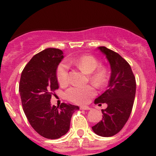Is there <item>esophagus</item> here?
<instances>
[{"label":"esophagus","instance_id":"esophagus-1","mask_svg":"<svg viewBox=\"0 0 156 156\" xmlns=\"http://www.w3.org/2000/svg\"><path fill=\"white\" fill-rule=\"evenodd\" d=\"M80 108H81V110H90V108L88 107V106H81Z\"/></svg>","mask_w":156,"mask_h":156}]
</instances>
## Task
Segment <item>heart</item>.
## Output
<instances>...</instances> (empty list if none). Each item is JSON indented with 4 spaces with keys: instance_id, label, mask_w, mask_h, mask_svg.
<instances>
[{
    "instance_id": "1",
    "label": "heart",
    "mask_w": 156,
    "mask_h": 156,
    "mask_svg": "<svg viewBox=\"0 0 156 156\" xmlns=\"http://www.w3.org/2000/svg\"><path fill=\"white\" fill-rule=\"evenodd\" d=\"M69 64H74L86 74H90V79L94 84L101 86L106 81V71L104 68L98 67V61L91 55H84L78 58L67 59ZM56 77L59 83L66 85L69 82V66L66 62H61L56 70ZM96 95V90L91 85L74 86L69 88L66 92V97L70 101L77 104H85L90 99Z\"/></svg>"
}]
</instances>
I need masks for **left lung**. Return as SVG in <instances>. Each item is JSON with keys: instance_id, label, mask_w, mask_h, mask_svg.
<instances>
[{"instance_id": "8db88e82", "label": "left lung", "mask_w": 156, "mask_h": 156, "mask_svg": "<svg viewBox=\"0 0 156 156\" xmlns=\"http://www.w3.org/2000/svg\"><path fill=\"white\" fill-rule=\"evenodd\" d=\"M106 56L111 69L108 88L94 101L95 104L106 103L102 109L103 119L92 127L96 134L108 137L119 133L128 120L133 108L136 94V80L128 62L119 53L99 47Z\"/></svg>"}]
</instances>
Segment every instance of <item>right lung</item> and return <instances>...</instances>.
Wrapping results in <instances>:
<instances>
[{"mask_svg": "<svg viewBox=\"0 0 156 156\" xmlns=\"http://www.w3.org/2000/svg\"><path fill=\"white\" fill-rule=\"evenodd\" d=\"M63 53L48 48L34 55L25 66L20 81L22 105L26 118L36 132L51 140L58 139L69 131L72 114L79 107L62 103L52 106L53 92L59 88L56 69Z\"/></svg>", "mask_w": 156, "mask_h": 156, "instance_id": "add662e5", "label": "right lung"}]
</instances>
